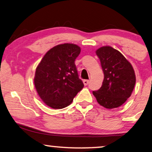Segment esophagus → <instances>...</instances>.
<instances>
[{
	"label": "esophagus",
	"mask_w": 152,
	"mask_h": 152,
	"mask_svg": "<svg viewBox=\"0 0 152 152\" xmlns=\"http://www.w3.org/2000/svg\"><path fill=\"white\" fill-rule=\"evenodd\" d=\"M83 83L85 85H87L89 83V80H83Z\"/></svg>",
	"instance_id": "1"
}]
</instances>
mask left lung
I'll use <instances>...</instances> for the list:
<instances>
[{
  "mask_svg": "<svg viewBox=\"0 0 152 152\" xmlns=\"http://www.w3.org/2000/svg\"><path fill=\"white\" fill-rule=\"evenodd\" d=\"M100 60L104 78L100 89L93 94L98 102L111 109L121 106L132 94L136 83L134 69L119 51L110 46L96 50Z\"/></svg>",
  "mask_w": 152,
  "mask_h": 152,
  "instance_id": "8db88e82",
  "label": "left lung"
}]
</instances>
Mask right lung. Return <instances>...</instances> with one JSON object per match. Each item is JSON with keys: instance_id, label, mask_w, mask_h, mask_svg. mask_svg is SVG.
<instances>
[{"instance_id": "obj_1", "label": "right lung", "mask_w": 152, "mask_h": 152, "mask_svg": "<svg viewBox=\"0 0 152 152\" xmlns=\"http://www.w3.org/2000/svg\"><path fill=\"white\" fill-rule=\"evenodd\" d=\"M80 53L76 44L57 45L47 52L36 68L35 89L50 107L61 109L69 106L84 87L74 63Z\"/></svg>"}]
</instances>
